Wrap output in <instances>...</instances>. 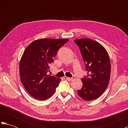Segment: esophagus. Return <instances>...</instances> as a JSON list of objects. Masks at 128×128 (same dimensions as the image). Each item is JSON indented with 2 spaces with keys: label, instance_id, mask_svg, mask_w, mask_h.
I'll return each instance as SVG.
<instances>
[{
  "label": "esophagus",
  "instance_id": "1",
  "mask_svg": "<svg viewBox=\"0 0 128 128\" xmlns=\"http://www.w3.org/2000/svg\"><path fill=\"white\" fill-rule=\"evenodd\" d=\"M72 78H66V79L68 81H72Z\"/></svg>",
  "mask_w": 128,
  "mask_h": 128
}]
</instances>
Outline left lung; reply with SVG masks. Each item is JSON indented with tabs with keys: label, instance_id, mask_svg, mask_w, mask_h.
Masks as SVG:
<instances>
[{
	"label": "left lung",
	"instance_id": "1",
	"mask_svg": "<svg viewBox=\"0 0 128 128\" xmlns=\"http://www.w3.org/2000/svg\"><path fill=\"white\" fill-rule=\"evenodd\" d=\"M74 42L80 49L88 72V75L81 78L83 85L78 94L81 98L90 101L101 96L109 84V55L101 44L94 40L81 38Z\"/></svg>",
	"mask_w": 128,
	"mask_h": 128
}]
</instances>
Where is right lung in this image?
<instances>
[{"label": "right lung", "instance_id": "1", "mask_svg": "<svg viewBox=\"0 0 128 128\" xmlns=\"http://www.w3.org/2000/svg\"><path fill=\"white\" fill-rule=\"evenodd\" d=\"M67 39L34 40L24 51L20 62V76L26 90L34 98L47 100L54 94L60 78L47 75L50 66Z\"/></svg>", "mask_w": 128, "mask_h": 128}]
</instances>
